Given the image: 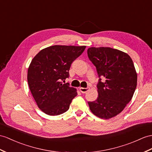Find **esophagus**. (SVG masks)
<instances>
[{"label": "esophagus", "instance_id": "obj_1", "mask_svg": "<svg viewBox=\"0 0 152 152\" xmlns=\"http://www.w3.org/2000/svg\"><path fill=\"white\" fill-rule=\"evenodd\" d=\"M79 90L80 91V92H82L83 94H85L86 93V92L90 90V88H80Z\"/></svg>", "mask_w": 152, "mask_h": 152}]
</instances>
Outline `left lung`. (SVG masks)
Returning a JSON list of instances; mask_svg holds the SVG:
<instances>
[{
  "label": "left lung",
  "mask_w": 152,
  "mask_h": 152,
  "mask_svg": "<svg viewBox=\"0 0 152 152\" xmlns=\"http://www.w3.org/2000/svg\"><path fill=\"white\" fill-rule=\"evenodd\" d=\"M88 56L99 77L98 97L88 102L91 112L101 119H108L120 113L131 101L137 83L132 59L123 51L108 47H91ZM105 81L101 82L100 77Z\"/></svg>",
  "instance_id": "left-lung-1"
}]
</instances>
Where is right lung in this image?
I'll use <instances>...</instances> for the list:
<instances>
[{"label": "right lung", "mask_w": 152, "mask_h": 152, "mask_svg": "<svg viewBox=\"0 0 152 152\" xmlns=\"http://www.w3.org/2000/svg\"><path fill=\"white\" fill-rule=\"evenodd\" d=\"M86 47L51 46L40 50L32 59L28 69V83L37 104L44 113L58 115L68 110L77 92L62 81L69 77L72 63Z\"/></svg>", "instance_id": "obj_1"}]
</instances>
